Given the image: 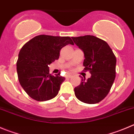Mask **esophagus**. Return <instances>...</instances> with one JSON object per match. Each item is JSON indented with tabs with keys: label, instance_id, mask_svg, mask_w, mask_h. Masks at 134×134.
<instances>
[{
	"label": "esophagus",
	"instance_id": "esophagus-1",
	"mask_svg": "<svg viewBox=\"0 0 134 134\" xmlns=\"http://www.w3.org/2000/svg\"><path fill=\"white\" fill-rule=\"evenodd\" d=\"M66 77H68V78H71V77H72V75H70V74H68V75H66Z\"/></svg>",
	"mask_w": 134,
	"mask_h": 134
}]
</instances>
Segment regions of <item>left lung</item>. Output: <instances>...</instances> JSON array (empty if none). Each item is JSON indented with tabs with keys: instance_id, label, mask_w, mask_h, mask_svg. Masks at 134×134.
I'll return each instance as SVG.
<instances>
[{
	"instance_id": "8db88e82",
	"label": "left lung",
	"mask_w": 134,
	"mask_h": 134,
	"mask_svg": "<svg viewBox=\"0 0 134 134\" xmlns=\"http://www.w3.org/2000/svg\"><path fill=\"white\" fill-rule=\"evenodd\" d=\"M75 44L83 51L84 70L91 76L74 88L77 99L87 104L101 101L110 91L116 77V59L106 41L93 35L72 37Z\"/></svg>"
}]
</instances>
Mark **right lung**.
<instances>
[{
    "label": "right lung",
    "mask_w": 134,
    "mask_h": 134,
    "mask_svg": "<svg viewBox=\"0 0 134 134\" xmlns=\"http://www.w3.org/2000/svg\"><path fill=\"white\" fill-rule=\"evenodd\" d=\"M74 44L70 37L40 35L27 42L18 55L16 66L19 82L29 96L37 101L55 97L65 77L49 74V65L58 60L60 51Z\"/></svg>",
    "instance_id": "obj_1"
}]
</instances>
